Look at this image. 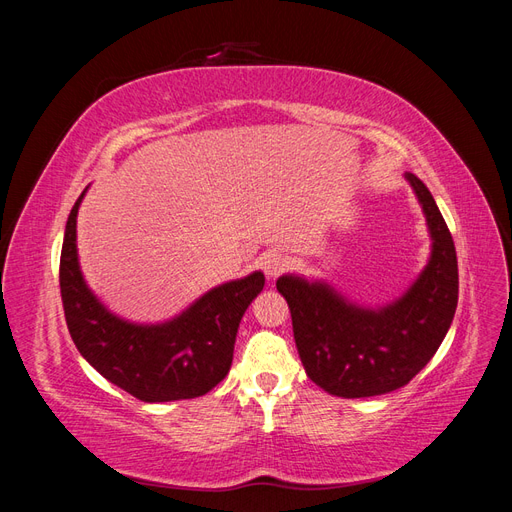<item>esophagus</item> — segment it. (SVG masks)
I'll list each match as a JSON object with an SVG mask.
<instances>
[{
    "instance_id": "34e87169",
    "label": "esophagus",
    "mask_w": 512,
    "mask_h": 512,
    "mask_svg": "<svg viewBox=\"0 0 512 512\" xmlns=\"http://www.w3.org/2000/svg\"><path fill=\"white\" fill-rule=\"evenodd\" d=\"M260 267H262V271H265V275L269 277V280H275L277 275H282L286 271L288 258L282 256V254H277V252H269V254L262 256Z\"/></svg>"
}]
</instances>
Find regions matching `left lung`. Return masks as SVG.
<instances>
[{"mask_svg": "<svg viewBox=\"0 0 512 512\" xmlns=\"http://www.w3.org/2000/svg\"><path fill=\"white\" fill-rule=\"evenodd\" d=\"M431 232L425 271L399 301L363 309L320 282L284 275L277 290L292 316L301 363L320 389L337 397H374L406 386L440 348L457 294V252L427 185L406 173Z\"/></svg>", "mask_w": 512, "mask_h": 512, "instance_id": "obj_1", "label": "left lung"}]
</instances>
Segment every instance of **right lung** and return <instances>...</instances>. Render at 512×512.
<instances>
[{
  "label": "right lung",
  "instance_id": "right-lung-1",
  "mask_svg": "<svg viewBox=\"0 0 512 512\" xmlns=\"http://www.w3.org/2000/svg\"><path fill=\"white\" fill-rule=\"evenodd\" d=\"M76 200L59 260V290L68 331L87 363L141 401L194 399L220 384L232 363L239 322L265 275L222 284L164 324H132L113 316L83 280L76 258Z\"/></svg>",
  "mask_w": 512,
  "mask_h": 512
}]
</instances>
